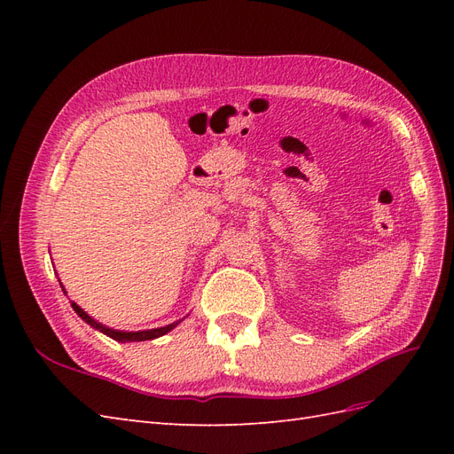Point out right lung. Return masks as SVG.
I'll return each instance as SVG.
<instances>
[{
  "label": "right lung",
  "mask_w": 454,
  "mask_h": 454,
  "mask_svg": "<svg viewBox=\"0 0 454 454\" xmlns=\"http://www.w3.org/2000/svg\"><path fill=\"white\" fill-rule=\"evenodd\" d=\"M66 294V292H64ZM72 307H74V310L81 316V318H83L87 324H90L94 329H100L102 333H106L107 337H112V339H115V340H121V342H130V340H149V339H157V337H160V335H164V333H168L172 327H176L177 325V322L176 324H170V325H167V327H157V329H147V332H117V329H109V327H106V325H102V324H98L96 320H92L90 316L81 309L79 305H75V303H72Z\"/></svg>",
  "instance_id": "add662e5"
}]
</instances>
